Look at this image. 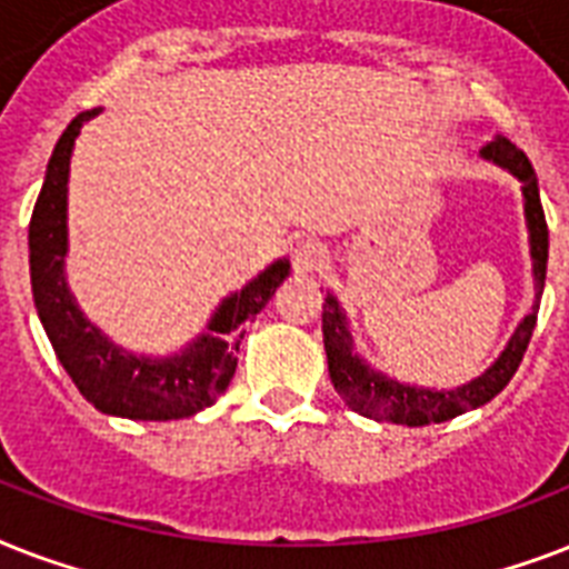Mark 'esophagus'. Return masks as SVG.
<instances>
[{
    "instance_id": "obj_1",
    "label": "esophagus",
    "mask_w": 569,
    "mask_h": 569,
    "mask_svg": "<svg viewBox=\"0 0 569 569\" xmlns=\"http://www.w3.org/2000/svg\"><path fill=\"white\" fill-rule=\"evenodd\" d=\"M325 266H328V250H325V244H321V241L301 239L298 244H295V250H292L295 274L312 277V274H319Z\"/></svg>"
}]
</instances>
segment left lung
<instances>
[{"label":"left lung","mask_w":569,"mask_h":569,"mask_svg":"<svg viewBox=\"0 0 569 569\" xmlns=\"http://www.w3.org/2000/svg\"><path fill=\"white\" fill-rule=\"evenodd\" d=\"M481 156L496 162L505 171H511L522 182V200H526V227H529V244H531V274H535V303L531 312L520 321V328L513 330L511 342L505 346L490 369L478 375L458 389H425L410 387V383H398L387 378L383 372H375L372 366L366 363L363 357L355 351L351 342V330L342 307H339L337 295L325 298L321 307V333H325V351H328V369L333 389H337L342 401L351 410L378 419V422H396V425H419L446 422L455 416L476 410L487 405L508 387V380L520 369L522 355L529 348V339L538 325L540 295H543V280H547V259H549V230L547 218H543V206H540L538 177L531 168L529 156L522 153L520 147H513L508 138L496 136L487 147H481Z\"/></svg>","instance_id":"1"}]
</instances>
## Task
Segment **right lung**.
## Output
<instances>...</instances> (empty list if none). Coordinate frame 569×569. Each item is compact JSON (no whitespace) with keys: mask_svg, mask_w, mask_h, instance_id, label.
<instances>
[{"mask_svg":"<svg viewBox=\"0 0 569 569\" xmlns=\"http://www.w3.org/2000/svg\"><path fill=\"white\" fill-rule=\"evenodd\" d=\"M100 109L82 111L61 132L47 180L38 194L29 223V268L31 295L38 307L40 325L56 348L64 372L73 378L88 401L109 416L168 422L200 413L214 405V398L230 387L239 363L241 325L253 319L289 277V259H277L241 292L223 298L209 319L206 333L173 357H138L118 348L100 328L84 319L76 307L64 280L67 257V177L76 136Z\"/></svg>","mask_w":569,"mask_h":569,"instance_id":"obj_1","label":"right lung"}]
</instances>
